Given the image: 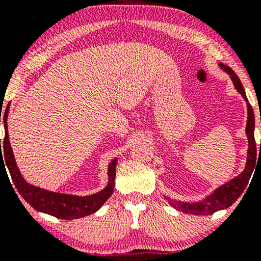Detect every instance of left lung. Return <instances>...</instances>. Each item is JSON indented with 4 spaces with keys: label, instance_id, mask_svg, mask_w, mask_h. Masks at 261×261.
<instances>
[{
    "label": "left lung",
    "instance_id": "obj_1",
    "mask_svg": "<svg viewBox=\"0 0 261 261\" xmlns=\"http://www.w3.org/2000/svg\"><path fill=\"white\" fill-rule=\"evenodd\" d=\"M220 67L222 68L224 72L229 74L230 80L233 81V85H234L236 89L239 92V94H242L243 99L247 101V108H248V120H247V128H245V134L248 137V154H247V164H245V168L243 172L241 173L238 176L233 178L232 180L227 181L226 184L221 185L220 188H217L211 195L202 200V201L197 202H184V201H176V200H172L169 197H166L168 200L170 205L173 207L179 210V211L184 212V214H190V215H211L215 214L216 211L220 210L229 207L230 205H233L237 201L239 196L242 195V193L244 191L245 187L249 182V179L251 174H253L254 168H255L256 164V145H255V139H254V127H255V118H254V112L253 108L248 101L247 95H245V91L242 86L241 80L238 79V76L234 73V71L232 68L228 67L227 65L218 64ZM261 148V143H260Z\"/></svg>",
    "mask_w": 261,
    "mask_h": 261
}]
</instances>
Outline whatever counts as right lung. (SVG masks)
<instances>
[{
    "label": "right lung",
    "instance_id": "obj_1",
    "mask_svg": "<svg viewBox=\"0 0 261 261\" xmlns=\"http://www.w3.org/2000/svg\"><path fill=\"white\" fill-rule=\"evenodd\" d=\"M8 112H10V104L6 108L4 115L5 124V140L4 147L1 148V139H0V167L1 164L7 167L8 172L12 178V181L16 185L18 193L33 208L39 212L51 215L54 217L61 218V220H74V218H81L88 216V215L94 214L98 211L103 203L112 196L114 191V184H115V174H116V163L118 158L113 160L108 167V185L99 193H95L93 195L87 196H77L70 195V194L54 193V191L45 190V189L38 188L35 185L29 184L24 180L19 169H18L16 160H14L13 151H12L10 137H8L7 130V118ZM1 122V116H0ZM6 166H5L4 164ZM7 173V172H6ZM8 176V174H7ZM16 193V191H14ZM19 199V197H18Z\"/></svg>",
    "mask_w": 261,
    "mask_h": 261
}]
</instances>
